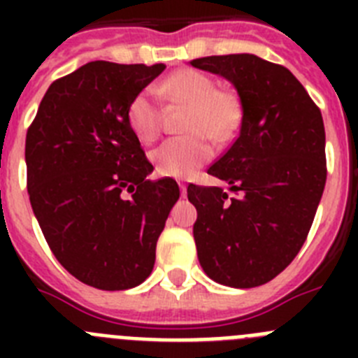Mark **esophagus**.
Listing matches in <instances>:
<instances>
[{
	"label": "esophagus",
	"instance_id": "obj_1",
	"mask_svg": "<svg viewBox=\"0 0 358 358\" xmlns=\"http://www.w3.org/2000/svg\"><path fill=\"white\" fill-rule=\"evenodd\" d=\"M179 189H181V197H186V185H185V182H179Z\"/></svg>",
	"mask_w": 358,
	"mask_h": 358
}]
</instances>
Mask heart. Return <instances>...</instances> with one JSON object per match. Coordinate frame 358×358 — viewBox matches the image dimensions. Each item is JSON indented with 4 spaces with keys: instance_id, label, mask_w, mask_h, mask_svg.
<instances>
[{
    "instance_id": "obj_1",
    "label": "heart",
    "mask_w": 358,
    "mask_h": 358,
    "mask_svg": "<svg viewBox=\"0 0 358 358\" xmlns=\"http://www.w3.org/2000/svg\"><path fill=\"white\" fill-rule=\"evenodd\" d=\"M188 107L186 136L170 138L152 152L161 176L188 177L213 157V141H226L242 122V103L233 91L217 90V82L197 69H181L136 93L127 106V123L141 143H152L163 127V103Z\"/></svg>"
}]
</instances>
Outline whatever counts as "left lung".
Masks as SVG:
<instances>
[{
  "instance_id": "8db88e82",
  "label": "left lung",
  "mask_w": 358,
  "mask_h": 358,
  "mask_svg": "<svg viewBox=\"0 0 358 358\" xmlns=\"http://www.w3.org/2000/svg\"><path fill=\"white\" fill-rule=\"evenodd\" d=\"M189 64L229 80L242 103L238 138L208 169L235 197L188 186L199 262L220 285H264L296 258L314 222L327 182L321 110L289 69L251 53Z\"/></svg>"
}]
</instances>
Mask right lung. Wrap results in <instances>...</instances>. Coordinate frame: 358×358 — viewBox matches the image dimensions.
Returning <instances> with one entry per match:
<instances>
[{"label":"right lung","instance_id":"obj_1","mask_svg":"<svg viewBox=\"0 0 358 358\" xmlns=\"http://www.w3.org/2000/svg\"><path fill=\"white\" fill-rule=\"evenodd\" d=\"M164 64L87 62L48 87L27 132L30 204L59 264L85 285L125 290L150 276L179 199L127 123V106Z\"/></svg>","mask_w":358,"mask_h":358}]
</instances>
